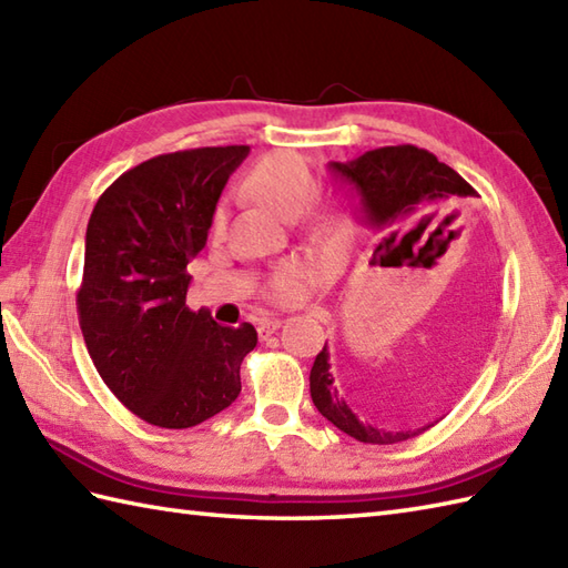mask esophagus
I'll return each mask as SVG.
<instances>
[{"label": "esophagus", "mask_w": 568, "mask_h": 568, "mask_svg": "<svg viewBox=\"0 0 568 568\" xmlns=\"http://www.w3.org/2000/svg\"><path fill=\"white\" fill-rule=\"evenodd\" d=\"M277 327H281V320L265 317V320L258 322V336H261V339H265V336H271Z\"/></svg>", "instance_id": "obj_1"}]
</instances>
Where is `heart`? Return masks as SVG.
I'll use <instances>...</instances> for the list:
<instances>
[{"label":"heart","mask_w":568,"mask_h":568,"mask_svg":"<svg viewBox=\"0 0 568 568\" xmlns=\"http://www.w3.org/2000/svg\"><path fill=\"white\" fill-rule=\"evenodd\" d=\"M315 187L317 183L310 165L285 151L261 155L244 178V190L248 192V197L268 207L277 216H285V220H293L295 214H300L307 232L324 241L332 232L334 216L327 204L315 195ZM222 224L224 216L222 212H216L212 220V232L220 234ZM307 265L303 261L287 258L277 263L268 281L271 297L291 300L300 291V285H303Z\"/></svg>","instance_id":"b5f03b06"}]
</instances>
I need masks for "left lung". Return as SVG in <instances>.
I'll return each instance as SVG.
<instances>
[{
  "mask_svg": "<svg viewBox=\"0 0 568 568\" xmlns=\"http://www.w3.org/2000/svg\"><path fill=\"white\" fill-rule=\"evenodd\" d=\"M329 168L356 187L361 210L376 232L373 253H388V256H400L409 251V246L427 236L434 226L444 224L442 219L446 222V214L452 212L454 204L476 197V190L454 168L413 143L373 149L352 163H329ZM310 395L322 417H327L334 427L364 444L407 442L427 429L388 432L361 422L336 390L334 376L329 373L327 344L312 364Z\"/></svg>",
  "mask_w": 568,
  "mask_h": 568,
  "instance_id": "1",
  "label": "left lung"
}]
</instances>
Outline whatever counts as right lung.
Listing matches in <instances>:
<instances>
[{
    "mask_svg": "<svg viewBox=\"0 0 568 568\" xmlns=\"http://www.w3.org/2000/svg\"><path fill=\"white\" fill-rule=\"evenodd\" d=\"M248 146L155 155L102 192L84 236L78 317L94 368L143 422L187 429L241 393L253 324L222 327L185 305L222 190Z\"/></svg>",
    "mask_w": 568,
    "mask_h": 568,
    "instance_id": "right-lung-1",
    "label": "right lung"
}]
</instances>
